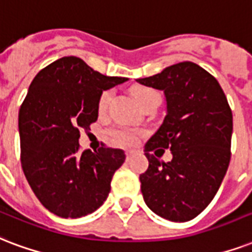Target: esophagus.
<instances>
[{"label":"esophagus","instance_id":"1","mask_svg":"<svg viewBox=\"0 0 252 252\" xmlns=\"http://www.w3.org/2000/svg\"><path fill=\"white\" fill-rule=\"evenodd\" d=\"M133 154H135V152H133V151H126V159H131L132 156H133Z\"/></svg>","mask_w":252,"mask_h":252}]
</instances>
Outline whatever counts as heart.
<instances>
[{
    "instance_id": "obj_1",
    "label": "heart",
    "mask_w": 252,
    "mask_h": 252,
    "mask_svg": "<svg viewBox=\"0 0 252 252\" xmlns=\"http://www.w3.org/2000/svg\"><path fill=\"white\" fill-rule=\"evenodd\" d=\"M133 94H135V98L137 100V102L140 104V107L144 104L145 101H148L152 96L155 94H159L155 89L147 88V87H137V88L133 89ZM112 98V91H104L100 96V100H98V109L100 112H104L109 105V101ZM112 140L115 141L116 144L119 145H132L135 144L137 141V137H139V133L133 129H126V128H119V129H115L112 131Z\"/></svg>"
}]
</instances>
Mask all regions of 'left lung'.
I'll return each mask as SVG.
<instances>
[{
  "label": "left lung",
  "instance_id": "8db88e82",
  "mask_svg": "<svg viewBox=\"0 0 252 252\" xmlns=\"http://www.w3.org/2000/svg\"><path fill=\"white\" fill-rule=\"evenodd\" d=\"M136 81L165 97L163 123L144 145L150 163L140 175L144 202L164 219L191 220L211 203L228 168L230 105L218 80L191 61ZM155 148H168L173 160L161 163L150 154Z\"/></svg>",
  "mask_w": 252,
  "mask_h": 252
}]
</instances>
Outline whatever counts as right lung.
Here are the masks:
<instances>
[{"mask_svg": "<svg viewBox=\"0 0 252 252\" xmlns=\"http://www.w3.org/2000/svg\"><path fill=\"white\" fill-rule=\"evenodd\" d=\"M126 81L74 56L56 60L32 81L18 113L21 164L37 199L55 215L81 218L108 197L126 154L108 147L80 152V129L97 120L101 93Z\"/></svg>", "mask_w": 252, "mask_h": 252, "instance_id": "1", "label": "right lung"}]
</instances>
